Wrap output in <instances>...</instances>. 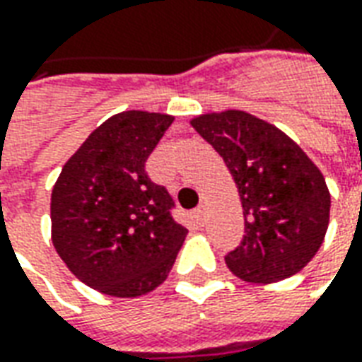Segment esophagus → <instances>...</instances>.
<instances>
[{
	"label": "esophagus",
	"mask_w": 362,
	"mask_h": 362,
	"mask_svg": "<svg viewBox=\"0 0 362 362\" xmlns=\"http://www.w3.org/2000/svg\"><path fill=\"white\" fill-rule=\"evenodd\" d=\"M192 217L196 219V223L198 225H204V221H206V207L204 206H198L194 211H192Z\"/></svg>",
	"instance_id": "1"
}]
</instances>
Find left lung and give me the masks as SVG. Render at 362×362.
I'll return each instance as SVG.
<instances>
[{
    "mask_svg": "<svg viewBox=\"0 0 362 362\" xmlns=\"http://www.w3.org/2000/svg\"><path fill=\"white\" fill-rule=\"evenodd\" d=\"M233 176L243 216L241 245L225 257L235 276L270 284L294 276L320 251L331 196L322 170L272 123L241 110L189 121Z\"/></svg>",
    "mask_w": 362,
    "mask_h": 362,
    "instance_id": "obj_1",
    "label": "left lung"
}]
</instances>
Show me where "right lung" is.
<instances>
[{
	"label": "right lung",
	"mask_w": 362,
	"mask_h": 362,
	"mask_svg": "<svg viewBox=\"0 0 362 362\" xmlns=\"http://www.w3.org/2000/svg\"><path fill=\"white\" fill-rule=\"evenodd\" d=\"M173 121L141 110L111 115L68 158L52 188V245L70 272L102 294L153 292L186 239L170 194L145 173Z\"/></svg>",
	"instance_id": "add662e5"
}]
</instances>
